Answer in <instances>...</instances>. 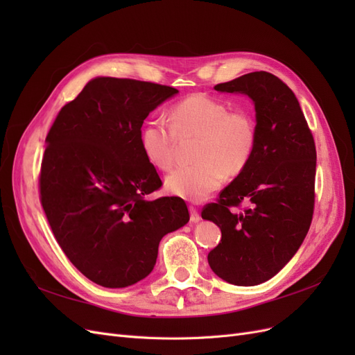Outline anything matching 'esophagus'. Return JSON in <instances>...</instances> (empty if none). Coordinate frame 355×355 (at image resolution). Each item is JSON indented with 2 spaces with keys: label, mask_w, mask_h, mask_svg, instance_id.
I'll return each instance as SVG.
<instances>
[{
  "label": "esophagus",
  "mask_w": 355,
  "mask_h": 355,
  "mask_svg": "<svg viewBox=\"0 0 355 355\" xmlns=\"http://www.w3.org/2000/svg\"><path fill=\"white\" fill-rule=\"evenodd\" d=\"M189 211H191V222H198V220L201 219L198 210H197L194 206L189 207Z\"/></svg>",
  "instance_id": "obj_1"
}]
</instances>
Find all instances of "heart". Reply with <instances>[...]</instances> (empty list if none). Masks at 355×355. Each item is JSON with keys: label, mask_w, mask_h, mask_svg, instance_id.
<instances>
[{"label": "heart", "mask_w": 355, "mask_h": 355, "mask_svg": "<svg viewBox=\"0 0 355 355\" xmlns=\"http://www.w3.org/2000/svg\"><path fill=\"white\" fill-rule=\"evenodd\" d=\"M170 124L151 118L141 132L146 159L159 170H170L176 161L179 139L198 136L196 164L180 166L166 179V189L189 201H202L225 180L240 175L256 148V124L245 111L204 94H192L171 106Z\"/></svg>", "instance_id": "b5f03b06"}]
</instances>
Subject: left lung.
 I'll list each match as a JSON object with an SVG mask.
<instances>
[{"label": "left lung", "instance_id": "1", "mask_svg": "<svg viewBox=\"0 0 355 355\" xmlns=\"http://www.w3.org/2000/svg\"><path fill=\"white\" fill-rule=\"evenodd\" d=\"M214 89L253 101L256 148L218 201L201 211L222 232L207 261L222 280L256 286L280 271L306 237L315 202V144L295 93L275 75L250 72ZM243 202L250 207L232 210Z\"/></svg>", "mask_w": 355, "mask_h": 355}]
</instances>
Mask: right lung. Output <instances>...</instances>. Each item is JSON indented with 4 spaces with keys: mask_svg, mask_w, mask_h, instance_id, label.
I'll use <instances>...</instances> for the list:
<instances>
[{
    "mask_svg": "<svg viewBox=\"0 0 355 355\" xmlns=\"http://www.w3.org/2000/svg\"><path fill=\"white\" fill-rule=\"evenodd\" d=\"M176 93L149 81L94 78L59 111L46 137L41 206L63 253L96 284L144 280L161 239L189 220L179 197L146 200L163 182L142 151L141 128Z\"/></svg>",
    "mask_w": 355,
    "mask_h": 355,
    "instance_id": "1",
    "label": "right lung"
}]
</instances>
